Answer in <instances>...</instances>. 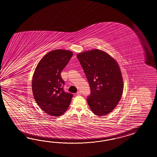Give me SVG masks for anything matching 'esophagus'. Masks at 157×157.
Listing matches in <instances>:
<instances>
[{
    "mask_svg": "<svg viewBox=\"0 0 157 157\" xmlns=\"http://www.w3.org/2000/svg\"><path fill=\"white\" fill-rule=\"evenodd\" d=\"M81 92L80 91H78V92H77V95H81Z\"/></svg>",
    "mask_w": 157,
    "mask_h": 157,
    "instance_id": "esophagus-1",
    "label": "esophagus"
}]
</instances>
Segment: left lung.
Returning a JSON list of instances; mask_svg holds the SVG:
<instances>
[{
    "instance_id": "obj_1",
    "label": "left lung",
    "mask_w": 157,
    "mask_h": 157,
    "mask_svg": "<svg viewBox=\"0 0 157 157\" xmlns=\"http://www.w3.org/2000/svg\"><path fill=\"white\" fill-rule=\"evenodd\" d=\"M77 57L91 89L87 99L91 110L96 115H108L118 104L123 92L122 74L117 62L98 49L82 52Z\"/></svg>"
}]
</instances>
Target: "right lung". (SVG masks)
Listing matches in <instances>:
<instances>
[{
	"label": "right lung",
	"mask_w": 157,
	"mask_h": 157,
	"mask_svg": "<svg viewBox=\"0 0 157 157\" xmlns=\"http://www.w3.org/2000/svg\"><path fill=\"white\" fill-rule=\"evenodd\" d=\"M69 50L57 49L38 62L32 78V91L38 106L48 115L59 116L67 109L73 94L63 89L61 73L73 56Z\"/></svg>",
	"instance_id": "obj_1"
}]
</instances>
